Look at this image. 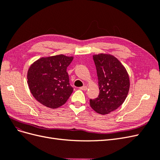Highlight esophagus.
<instances>
[{
    "mask_svg": "<svg viewBox=\"0 0 160 160\" xmlns=\"http://www.w3.org/2000/svg\"><path fill=\"white\" fill-rule=\"evenodd\" d=\"M81 90H83V91H87L88 90V87L87 86H83V87H81V88H79Z\"/></svg>",
    "mask_w": 160,
    "mask_h": 160,
    "instance_id": "esophagus-1",
    "label": "esophagus"
}]
</instances>
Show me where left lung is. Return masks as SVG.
<instances>
[{"mask_svg": "<svg viewBox=\"0 0 160 160\" xmlns=\"http://www.w3.org/2000/svg\"><path fill=\"white\" fill-rule=\"evenodd\" d=\"M98 77V98L90 99L97 113L106 115L122 105L129 93L130 81L126 69L115 56L106 53L93 55Z\"/></svg>", "mask_w": 160, "mask_h": 160, "instance_id": "obj_1", "label": "left lung"}]
</instances>
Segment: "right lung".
Listing matches in <instances>:
<instances>
[{"mask_svg":"<svg viewBox=\"0 0 160 160\" xmlns=\"http://www.w3.org/2000/svg\"><path fill=\"white\" fill-rule=\"evenodd\" d=\"M72 59V56L61 54L41 57L31 64L27 72V83L38 102L51 109L67 102L73 91L67 72Z\"/></svg>","mask_w":160,"mask_h":160,"instance_id":"add662e5","label":"right lung"}]
</instances>
